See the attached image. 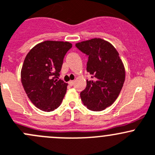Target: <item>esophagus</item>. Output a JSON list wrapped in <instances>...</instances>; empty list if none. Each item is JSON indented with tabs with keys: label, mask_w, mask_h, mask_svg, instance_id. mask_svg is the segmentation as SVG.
Segmentation results:
<instances>
[{
	"label": "esophagus",
	"mask_w": 155,
	"mask_h": 155,
	"mask_svg": "<svg viewBox=\"0 0 155 155\" xmlns=\"http://www.w3.org/2000/svg\"><path fill=\"white\" fill-rule=\"evenodd\" d=\"M74 81H70L69 82H68V84H69L70 86H73V85H74Z\"/></svg>",
	"instance_id": "obj_1"
}]
</instances>
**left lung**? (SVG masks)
I'll list each match as a JSON object with an SVG mask.
<instances>
[{"instance_id": "obj_1", "label": "left lung", "mask_w": 155, "mask_h": 155, "mask_svg": "<svg viewBox=\"0 0 155 155\" xmlns=\"http://www.w3.org/2000/svg\"><path fill=\"white\" fill-rule=\"evenodd\" d=\"M88 56L87 72L91 81L81 93L83 103L88 109L100 111L110 106L120 94L125 80V69L119 53L108 41L93 38L75 44Z\"/></svg>"}]
</instances>
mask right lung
Returning a JSON list of instances; mask_svg holds the SVG:
<instances>
[{
	"mask_svg": "<svg viewBox=\"0 0 155 155\" xmlns=\"http://www.w3.org/2000/svg\"><path fill=\"white\" fill-rule=\"evenodd\" d=\"M72 47L69 42L46 41L26 56L21 81L28 97L39 109L52 111L62 103L68 84L59 79L63 59Z\"/></svg>",
	"mask_w": 155,
	"mask_h": 155,
	"instance_id": "right-lung-1",
	"label": "right lung"
}]
</instances>
